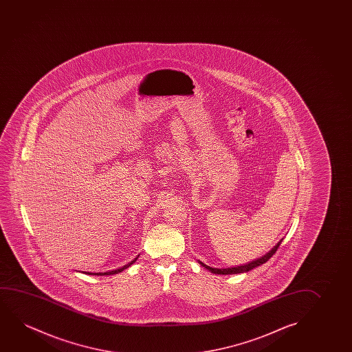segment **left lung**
<instances>
[{
    "mask_svg": "<svg viewBox=\"0 0 352 352\" xmlns=\"http://www.w3.org/2000/svg\"><path fill=\"white\" fill-rule=\"evenodd\" d=\"M281 241L283 239L276 244V245L272 249V250L267 254V255L263 256V257H261L258 260L252 261L250 263H248V265H239V267H233V268H226V270H217V268H212V267H209V265H204L203 262L199 261V263L204 267V268H207L208 270H210L212 273H215V274H236V273H244V272H249V270H254L256 267H258V265H263L267 261L270 260L272 256L274 255L276 250L279 249L280 244H281Z\"/></svg>",
    "mask_w": 352,
    "mask_h": 352,
    "instance_id": "1",
    "label": "left lung"
}]
</instances>
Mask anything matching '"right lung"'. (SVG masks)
Wrapping results in <instances>:
<instances>
[{
  "mask_svg": "<svg viewBox=\"0 0 352 352\" xmlns=\"http://www.w3.org/2000/svg\"><path fill=\"white\" fill-rule=\"evenodd\" d=\"M137 258H138V257H137ZM137 258H135V260H133V261H131V262H130V263H129V265H124V267H121V268H119V270H111V272H106V273H89V272H85V273H87V274H90V275H92V274H94V275L116 274V273H120V272H122V270H126V268H129V267H130L131 265H133V263H135V260H137Z\"/></svg>",
  "mask_w": 352,
  "mask_h": 352,
  "instance_id": "right-lung-1",
  "label": "right lung"
}]
</instances>
